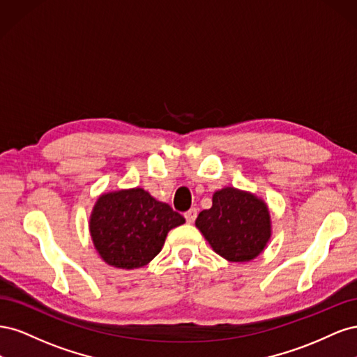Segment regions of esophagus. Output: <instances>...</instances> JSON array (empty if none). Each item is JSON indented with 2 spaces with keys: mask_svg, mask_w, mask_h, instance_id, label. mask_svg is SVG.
I'll use <instances>...</instances> for the list:
<instances>
[{
  "mask_svg": "<svg viewBox=\"0 0 357 357\" xmlns=\"http://www.w3.org/2000/svg\"><path fill=\"white\" fill-rule=\"evenodd\" d=\"M197 214H198L197 208H190V210H188V211L185 213V219H186V222H188V223H193V222H195V219H197Z\"/></svg>",
  "mask_w": 357,
  "mask_h": 357,
  "instance_id": "1",
  "label": "esophagus"
}]
</instances>
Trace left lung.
<instances>
[{
  "label": "left lung",
  "instance_id": "8db88e82",
  "mask_svg": "<svg viewBox=\"0 0 357 357\" xmlns=\"http://www.w3.org/2000/svg\"><path fill=\"white\" fill-rule=\"evenodd\" d=\"M195 225L213 250L229 262L252 261L271 238L266 204L235 188L214 192L211 208L202 210Z\"/></svg>",
  "mask_w": 357,
  "mask_h": 357
}]
</instances>
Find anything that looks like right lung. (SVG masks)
Segmentation results:
<instances>
[{"mask_svg":"<svg viewBox=\"0 0 357 357\" xmlns=\"http://www.w3.org/2000/svg\"><path fill=\"white\" fill-rule=\"evenodd\" d=\"M185 218L142 188L104 193L95 202L89 231L96 252L114 268L147 265L160 252L168 232Z\"/></svg>","mask_w":357,"mask_h":357,"instance_id":"1","label":"right lung"}]
</instances>
